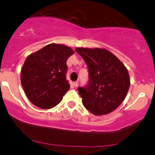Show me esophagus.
I'll return each mask as SVG.
<instances>
[{
	"mask_svg": "<svg viewBox=\"0 0 155 155\" xmlns=\"http://www.w3.org/2000/svg\"><path fill=\"white\" fill-rule=\"evenodd\" d=\"M73 87H77L78 86V82H73Z\"/></svg>",
	"mask_w": 155,
	"mask_h": 155,
	"instance_id": "obj_1",
	"label": "esophagus"
}]
</instances>
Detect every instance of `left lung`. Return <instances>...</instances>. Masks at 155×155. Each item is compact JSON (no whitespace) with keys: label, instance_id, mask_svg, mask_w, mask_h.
I'll use <instances>...</instances> for the list:
<instances>
[{"label":"left lung","instance_id":"1","mask_svg":"<svg viewBox=\"0 0 155 155\" xmlns=\"http://www.w3.org/2000/svg\"><path fill=\"white\" fill-rule=\"evenodd\" d=\"M88 69V82L79 87L82 104L95 115L114 110L124 100L130 87L128 71L113 53L105 49L76 48Z\"/></svg>","mask_w":155,"mask_h":155}]
</instances>
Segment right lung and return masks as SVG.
Wrapping results in <instances>:
<instances>
[{
  "label": "right lung",
  "instance_id": "1",
  "mask_svg": "<svg viewBox=\"0 0 155 155\" xmlns=\"http://www.w3.org/2000/svg\"><path fill=\"white\" fill-rule=\"evenodd\" d=\"M73 54L68 47L50 44L27 58L21 72L26 95L33 105L50 109L58 105L69 90L67 60Z\"/></svg>",
  "mask_w": 155,
  "mask_h": 155
}]
</instances>
